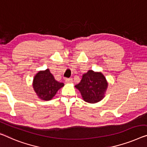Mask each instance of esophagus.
I'll list each match as a JSON object with an SVG mask.
<instances>
[{
  "instance_id": "1",
  "label": "esophagus",
  "mask_w": 147,
  "mask_h": 147,
  "mask_svg": "<svg viewBox=\"0 0 147 147\" xmlns=\"http://www.w3.org/2000/svg\"><path fill=\"white\" fill-rule=\"evenodd\" d=\"M72 82H73V79L71 78H65V82L67 83H71Z\"/></svg>"
}]
</instances>
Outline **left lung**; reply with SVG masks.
<instances>
[{"label": "left lung", "mask_w": 147, "mask_h": 147, "mask_svg": "<svg viewBox=\"0 0 147 147\" xmlns=\"http://www.w3.org/2000/svg\"><path fill=\"white\" fill-rule=\"evenodd\" d=\"M75 87L80 92L85 102L93 104L104 97L108 82L101 73H95L90 70L83 74L82 80Z\"/></svg>", "instance_id": "left-lung-1"}]
</instances>
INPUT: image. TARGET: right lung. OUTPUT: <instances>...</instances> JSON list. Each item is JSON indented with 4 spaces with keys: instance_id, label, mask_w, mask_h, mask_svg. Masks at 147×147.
Masks as SVG:
<instances>
[{
    "instance_id": "1",
    "label": "right lung",
    "mask_w": 147,
    "mask_h": 147,
    "mask_svg": "<svg viewBox=\"0 0 147 147\" xmlns=\"http://www.w3.org/2000/svg\"><path fill=\"white\" fill-rule=\"evenodd\" d=\"M64 86L63 82L55 79L49 69L39 71L35 76L33 87L37 95L43 100H50L56 94L57 92Z\"/></svg>"
}]
</instances>
